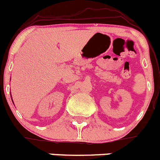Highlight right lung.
Instances as JSON below:
<instances>
[{
	"label": "right lung",
	"instance_id": "add662e5",
	"mask_svg": "<svg viewBox=\"0 0 160 160\" xmlns=\"http://www.w3.org/2000/svg\"><path fill=\"white\" fill-rule=\"evenodd\" d=\"M11 97H12V95H11ZM12 102H13V100H12Z\"/></svg>",
	"mask_w": 160,
	"mask_h": 160
}]
</instances>
